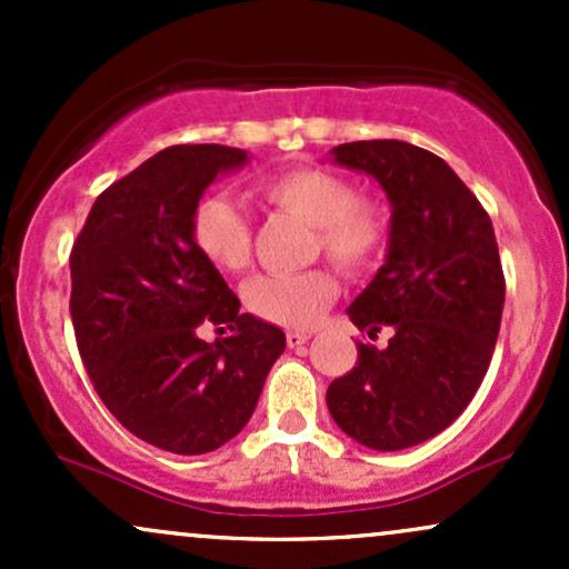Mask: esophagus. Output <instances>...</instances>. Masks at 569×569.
<instances>
[{"label": "esophagus", "mask_w": 569, "mask_h": 569, "mask_svg": "<svg viewBox=\"0 0 569 569\" xmlns=\"http://www.w3.org/2000/svg\"><path fill=\"white\" fill-rule=\"evenodd\" d=\"M307 339H310V331H297V329L286 331V342H289V348H302Z\"/></svg>", "instance_id": "obj_1"}]
</instances>
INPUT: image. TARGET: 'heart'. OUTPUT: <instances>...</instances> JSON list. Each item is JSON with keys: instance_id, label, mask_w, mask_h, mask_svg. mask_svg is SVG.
<instances>
[{"instance_id": "obj_1", "label": "heart", "mask_w": 569, "mask_h": 569, "mask_svg": "<svg viewBox=\"0 0 569 569\" xmlns=\"http://www.w3.org/2000/svg\"><path fill=\"white\" fill-rule=\"evenodd\" d=\"M257 192L312 224V257L329 259L342 276H363L385 257L390 213L380 200L358 198L350 179L329 168L302 166L267 176ZM192 238L202 257L219 270L240 272L251 264L253 227L243 208L221 194H208L192 213ZM337 278L326 267L293 276H259L243 289L246 307L267 323L305 329L335 302Z\"/></svg>"}]
</instances>
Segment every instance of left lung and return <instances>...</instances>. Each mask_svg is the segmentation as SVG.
I'll list each match as a JSON object with an SVG mask.
<instances>
[{
    "mask_svg": "<svg viewBox=\"0 0 569 569\" xmlns=\"http://www.w3.org/2000/svg\"><path fill=\"white\" fill-rule=\"evenodd\" d=\"M335 162L375 176L388 194V259L348 307L369 339L326 390L350 439L380 452L415 447L452 426L485 380L498 342L506 278L489 213L439 154L407 141H352Z\"/></svg>",
    "mask_w": 569,
    "mask_h": 569,
    "instance_id": "8db88e82",
    "label": "left lung"
}]
</instances>
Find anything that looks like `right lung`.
<instances>
[{"instance_id":"add662e5","label":"right lung","mask_w":569,"mask_h":569,"mask_svg":"<svg viewBox=\"0 0 569 569\" xmlns=\"http://www.w3.org/2000/svg\"><path fill=\"white\" fill-rule=\"evenodd\" d=\"M243 149L179 143L103 189L71 248V323L96 393L130 433L173 455L238 436L286 350L278 326L240 312L194 246L192 213ZM208 320L232 338L197 337Z\"/></svg>"}]
</instances>
